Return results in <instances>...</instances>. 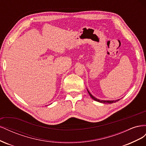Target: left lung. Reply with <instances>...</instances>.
<instances>
[{
	"mask_svg": "<svg viewBox=\"0 0 146 146\" xmlns=\"http://www.w3.org/2000/svg\"><path fill=\"white\" fill-rule=\"evenodd\" d=\"M88 93H89L90 96H91V98L92 99H94V100H96V101H97V102H100V103H104V104H113V103L116 102H117V101H119V100H120V99H117V100H99V99H96V98H94V97L93 96H92V94L90 93V92H89V91H88Z\"/></svg>",
	"mask_w": 146,
	"mask_h": 146,
	"instance_id": "1",
	"label": "left lung"
}]
</instances>
